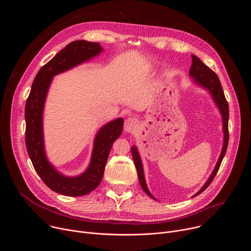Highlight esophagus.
Here are the masks:
<instances>
[{"mask_svg": "<svg viewBox=\"0 0 251 251\" xmlns=\"http://www.w3.org/2000/svg\"><path fill=\"white\" fill-rule=\"evenodd\" d=\"M137 127V120L136 118L134 117H129L128 119L125 120V123H124V129L126 132H133Z\"/></svg>", "mask_w": 251, "mask_h": 251, "instance_id": "34e87169", "label": "esophagus"}]
</instances>
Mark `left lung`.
<instances>
[{
  "instance_id": "8db88e82",
  "label": "left lung",
  "mask_w": 251,
  "mask_h": 251,
  "mask_svg": "<svg viewBox=\"0 0 251 251\" xmlns=\"http://www.w3.org/2000/svg\"><path fill=\"white\" fill-rule=\"evenodd\" d=\"M190 75L194 77V80L203 86L204 88H206L207 90H209V92L211 93L214 101L218 104L219 108L223 114V122H224V132H225V142H224V147L222 150V154L221 157L217 163L216 168H214V171L212 172V174L210 175L209 178L207 180V182L204 184V186L199 191V193H197L194 197L201 194L212 182V180L216 176L221 164L223 162V159L226 155V149H227V145H228V116H229V112H228V103L226 99L225 93H224V89L222 87L221 81L219 79V76L217 75V74L212 71L208 66H206L199 57H197L196 55H192V66L190 69ZM132 151V157L136 166V170H137V174H138V178L140 185L142 187V189L144 190V192L152 199H154V197L150 194L145 178H144V173H143V167H142V162L139 156V153L136 149V147H132L131 149Z\"/></svg>"
}]
</instances>
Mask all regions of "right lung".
I'll return each mask as SVG.
<instances>
[{
  "instance_id": "right-lung-1",
  "label": "right lung",
  "mask_w": 251,
  "mask_h": 251,
  "mask_svg": "<svg viewBox=\"0 0 251 251\" xmlns=\"http://www.w3.org/2000/svg\"><path fill=\"white\" fill-rule=\"evenodd\" d=\"M101 50L99 44L86 41L68 44L40 69L26 99L25 118L28 156L43 182L53 192L63 196H85L98 187L113 143L123 131L124 121L119 118L100 129L94 141L91 163L85 173L75 177L62 176L49 163L44 149L42 119L47 92L52 76L97 55Z\"/></svg>"
}]
</instances>
